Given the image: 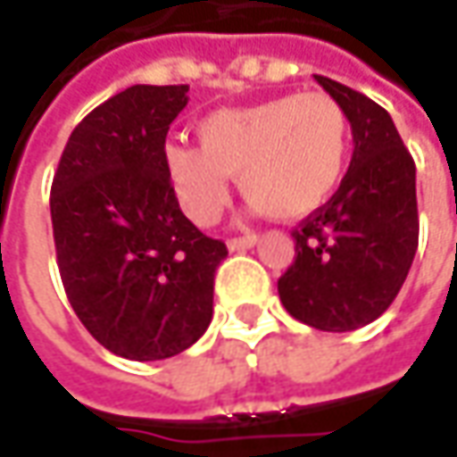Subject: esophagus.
Listing matches in <instances>:
<instances>
[{
    "label": "esophagus",
    "instance_id": "obj_1",
    "mask_svg": "<svg viewBox=\"0 0 457 457\" xmlns=\"http://www.w3.org/2000/svg\"><path fill=\"white\" fill-rule=\"evenodd\" d=\"M256 241H259L256 234H246V237L228 238L226 244H228V249H231V252H244V249H252V246H256Z\"/></svg>",
    "mask_w": 457,
    "mask_h": 457
}]
</instances>
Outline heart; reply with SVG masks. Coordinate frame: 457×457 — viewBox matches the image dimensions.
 <instances>
[{
  "label": "heart",
  "instance_id": "b5f03b06",
  "mask_svg": "<svg viewBox=\"0 0 457 457\" xmlns=\"http://www.w3.org/2000/svg\"><path fill=\"white\" fill-rule=\"evenodd\" d=\"M195 134L201 147L172 142L165 165L183 211L201 226L220 216L231 175L256 213L305 219L336 195L351 160V121L328 94L219 109Z\"/></svg>",
  "mask_w": 457,
  "mask_h": 457
}]
</instances>
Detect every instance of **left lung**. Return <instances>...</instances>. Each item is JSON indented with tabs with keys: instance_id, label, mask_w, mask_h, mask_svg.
Segmentation results:
<instances>
[{
	"instance_id": "8db88e82",
	"label": "left lung",
	"mask_w": 457,
	"mask_h": 457,
	"mask_svg": "<svg viewBox=\"0 0 457 457\" xmlns=\"http://www.w3.org/2000/svg\"><path fill=\"white\" fill-rule=\"evenodd\" d=\"M345 109L353 157L336 195L295 231V262L279 277L285 310L300 323L345 333L374 323L412 267L420 220L414 160L378 104L315 76Z\"/></svg>"
}]
</instances>
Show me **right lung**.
<instances>
[{"label": "right lung", "mask_w": 457, "mask_h": 457, "mask_svg": "<svg viewBox=\"0 0 457 457\" xmlns=\"http://www.w3.org/2000/svg\"><path fill=\"white\" fill-rule=\"evenodd\" d=\"M187 86H132L68 137L50 190L62 287L79 320L121 359L183 353L213 318L226 244L180 211L165 137Z\"/></svg>", "instance_id": "1"}]
</instances>
